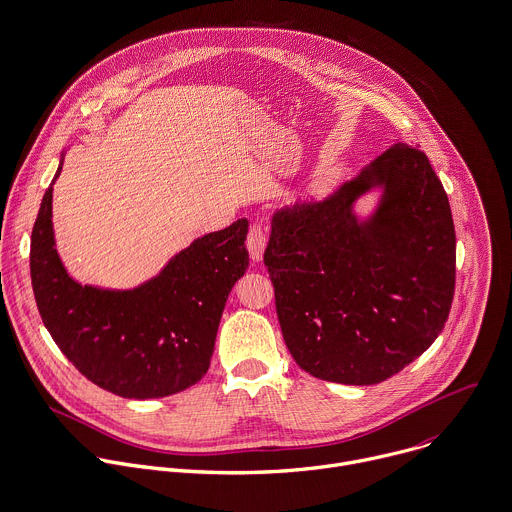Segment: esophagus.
Returning a JSON list of instances; mask_svg holds the SVG:
<instances>
[{
  "label": "esophagus",
  "mask_w": 512,
  "mask_h": 512,
  "mask_svg": "<svg viewBox=\"0 0 512 512\" xmlns=\"http://www.w3.org/2000/svg\"><path fill=\"white\" fill-rule=\"evenodd\" d=\"M247 251L251 255L253 261H259L263 257L265 245H267V233L261 225H251L249 233H247Z\"/></svg>",
  "instance_id": "esophagus-1"
}]
</instances>
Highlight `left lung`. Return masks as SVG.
<instances>
[{
  "label": "left lung",
  "instance_id": "8db88e82",
  "mask_svg": "<svg viewBox=\"0 0 512 512\" xmlns=\"http://www.w3.org/2000/svg\"><path fill=\"white\" fill-rule=\"evenodd\" d=\"M375 184L386 199L367 224L352 201ZM265 267L283 339L309 375L375 385L421 357L455 297L457 239L429 157L395 143L321 203L275 213Z\"/></svg>",
  "mask_w": 512,
  "mask_h": 512
}]
</instances>
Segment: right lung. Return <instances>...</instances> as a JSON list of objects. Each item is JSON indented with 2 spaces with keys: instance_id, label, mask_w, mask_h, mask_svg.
<instances>
[{
  "instance_id": "right-lung-1",
  "label": "right lung",
  "mask_w": 512,
  "mask_h": 512,
  "mask_svg": "<svg viewBox=\"0 0 512 512\" xmlns=\"http://www.w3.org/2000/svg\"><path fill=\"white\" fill-rule=\"evenodd\" d=\"M61 165L55 173L59 175ZM51 185L31 231V287L61 353L97 387L125 399L167 397L209 369L231 287L249 265L247 219L209 233L133 291L75 283L53 247Z\"/></svg>"
}]
</instances>
